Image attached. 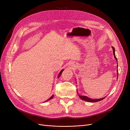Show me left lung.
Returning <instances> with one entry per match:
<instances>
[{"mask_svg":"<svg viewBox=\"0 0 130 130\" xmlns=\"http://www.w3.org/2000/svg\"><path fill=\"white\" fill-rule=\"evenodd\" d=\"M112 49H113L114 56L115 59L117 60V57H116L115 54V48H114V47H112ZM117 68H118V67H117ZM117 71H118V70ZM78 96L79 97V98L81 99L82 100H84V101H85L88 102H92V103H94V102H97L102 101V100H103L104 98H105H105H101V99H90V98H88V97H87V96H83V95H79L78 94Z\"/></svg>","mask_w":130,"mask_h":130,"instance_id":"1","label":"left lung"}]
</instances>
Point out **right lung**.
<instances>
[{
	"mask_svg": "<svg viewBox=\"0 0 130 130\" xmlns=\"http://www.w3.org/2000/svg\"><path fill=\"white\" fill-rule=\"evenodd\" d=\"M63 70H61L60 72V73H59V75H58V77H59L60 76V75H61V73H62V72H63ZM54 98V95H52V96L50 98H49L48 99L47 101H45V102H46V101H48V100H51V99H52L53 98Z\"/></svg>",
	"mask_w": 130,
	"mask_h": 130,
	"instance_id": "right-lung-1",
	"label": "right lung"
}]
</instances>
